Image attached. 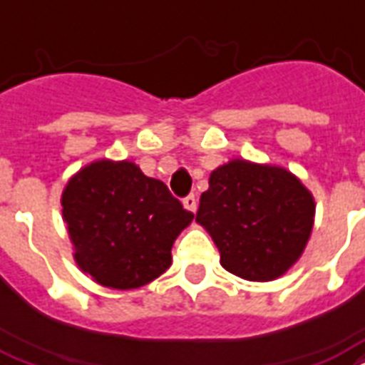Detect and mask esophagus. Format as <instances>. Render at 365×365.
Returning <instances> with one entry per match:
<instances>
[{
  "label": "esophagus",
  "instance_id": "1",
  "mask_svg": "<svg viewBox=\"0 0 365 365\" xmlns=\"http://www.w3.org/2000/svg\"><path fill=\"white\" fill-rule=\"evenodd\" d=\"M183 207H185V210H189V212H195V210H197V199H195V195H187V197L183 199Z\"/></svg>",
  "mask_w": 365,
  "mask_h": 365
}]
</instances>
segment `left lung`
<instances>
[{"label": "left lung", "instance_id": "1", "mask_svg": "<svg viewBox=\"0 0 365 365\" xmlns=\"http://www.w3.org/2000/svg\"><path fill=\"white\" fill-rule=\"evenodd\" d=\"M314 216V195L293 172L232 158L210 172L197 224L212 237L230 274L272 282L299 262Z\"/></svg>", "mask_w": 365, "mask_h": 365}]
</instances>
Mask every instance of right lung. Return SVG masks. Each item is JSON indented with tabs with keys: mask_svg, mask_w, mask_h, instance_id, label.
Here are the masks:
<instances>
[{
	"mask_svg": "<svg viewBox=\"0 0 365 365\" xmlns=\"http://www.w3.org/2000/svg\"><path fill=\"white\" fill-rule=\"evenodd\" d=\"M63 220L74 262L103 287H143L172 264V245L193 214L132 160L101 158L66 182Z\"/></svg>",
	"mask_w": 365,
	"mask_h": 365,
	"instance_id": "1",
	"label": "right lung"
}]
</instances>
